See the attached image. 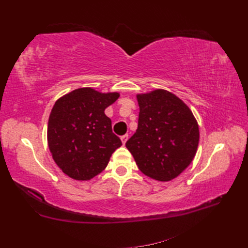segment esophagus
Returning a JSON list of instances; mask_svg holds the SVG:
<instances>
[{
    "instance_id": "1",
    "label": "esophagus",
    "mask_w": 248,
    "mask_h": 248,
    "mask_svg": "<svg viewBox=\"0 0 248 248\" xmlns=\"http://www.w3.org/2000/svg\"><path fill=\"white\" fill-rule=\"evenodd\" d=\"M127 140H128V134H124V136L121 137V140H122V142H123V145L126 144Z\"/></svg>"
}]
</instances>
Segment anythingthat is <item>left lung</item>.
<instances>
[{
    "mask_svg": "<svg viewBox=\"0 0 248 248\" xmlns=\"http://www.w3.org/2000/svg\"><path fill=\"white\" fill-rule=\"evenodd\" d=\"M137 97L138 129L126 148L146 176L170 181L189 166L197 153L198 122L189 108L166 90Z\"/></svg>",
    "mask_w": 248,
    "mask_h": 248,
    "instance_id": "obj_1",
    "label": "left lung"
}]
</instances>
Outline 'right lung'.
Returning a JSON list of instances; mask_svg holds the SVG:
<instances>
[{
    "label": "right lung",
    "instance_id": "obj_1",
    "mask_svg": "<svg viewBox=\"0 0 248 248\" xmlns=\"http://www.w3.org/2000/svg\"><path fill=\"white\" fill-rule=\"evenodd\" d=\"M119 96L81 88L55 103L48 119L47 141L52 158L67 176L90 180L107 168L111 154L122 146L104 114Z\"/></svg>",
    "mask_w": 248,
    "mask_h": 248
}]
</instances>
